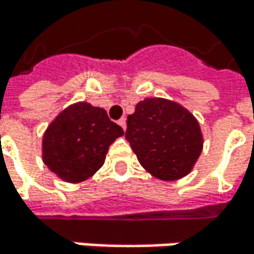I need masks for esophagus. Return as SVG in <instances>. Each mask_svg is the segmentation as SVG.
I'll return each mask as SVG.
<instances>
[{
	"label": "esophagus",
	"mask_w": 254,
	"mask_h": 254,
	"mask_svg": "<svg viewBox=\"0 0 254 254\" xmlns=\"http://www.w3.org/2000/svg\"><path fill=\"white\" fill-rule=\"evenodd\" d=\"M118 124H119V125L122 127V129H124V130H127V119H125V118H122V119H121V121H119Z\"/></svg>",
	"instance_id": "34e87169"
}]
</instances>
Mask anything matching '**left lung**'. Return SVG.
Masks as SVG:
<instances>
[{
  "instance_id": "8db88e82",
  "label": "left lung",
  "mask_w": 254,
  "mask_h": 254,
  "mask_svg": "<svg viewBox=\"0 0 254 254\" xmlns=\"http://www.w3.org/2000/svg\"><path fill=\"white\" fill-rule=\"evenodd\" d=\"M127 139L141 166L154 178L187 177L203 150V133L194 115L166 98H145L127 116Z\"/></svg>"
}]
</instances>
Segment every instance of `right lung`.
Returning <instances> with one entry per match:
<instances>
[{
    "label": "right lung",
    "instance_id": "add662e5",
    "mask_svg": "<svg viewBox=\"0 0 254 254\" xmlns=\"http://www.w3.org/2000/svg\"><path fill=\"white\" fill-rule=\"evenodd\" d=\"M122 135L124 129L104 109L79 101L62 110L45 129L42 160L62 181L77 184L104 165L110 144Z\"/></svg>",
    "mask_w": 254,
    "mask_h": 254
}]
</instances>
